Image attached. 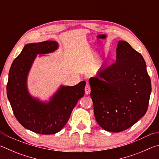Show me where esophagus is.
Segmentation results:
<instances>
[{"label":"esophagus","instance_id":"obj_1","mask_svg":"<svg viewBox=\"0 0 159 159\" xmlns=\"http://www.w3.org/2000/svg\"><path fill=\"white\" fill-rule=\"evenodd\" d=\"M85 93L86 95H88L90 93V86L89 84H86L85 87Z\"/></svg>","mask_w":159,"mask_h":159}]
</instances>
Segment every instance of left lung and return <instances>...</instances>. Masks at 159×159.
<instances>
[{
	"label": "left lung",
	"mask_w": 159,
	"mask_h": 159,
	"mask_svg": "<svg viewBox=\"0 0 159 159\" xmlns=\"http://www.w3.org/2000/svg\"><path fill=\"white\" fill-rule=\"evenodd\" d=\"M146 67L141 54L120 41L115 62L102 66L89 79L94 114L101 128L119 133L146 114L152 92Z\"/></svg>",
	"instance_id": "obj_1"
}]
</instances>
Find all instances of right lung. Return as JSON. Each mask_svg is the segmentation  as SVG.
Masks as SVG:
<instances>
[{
	"label": "right lung",
	"instance_id": "add662e5",
	"mask_svg": "<svg viewBox=\"0 0 159 159\" xmlns=\"http://www.w3.org/2000/svg\"><path fill=\"white\" fill-rule=\"evenodd\" d=\"M57 47V43L52 41L26 45L9 71L7 95L15 116L23 127L36 133L51 134L60 131L85 94L86 82L83 80L74 86H61L47 104L29 95L26 77L36 55L52 52Z\"/></svg>",
	"mask_w": 159,
	"mask_h": 159
}]
</instances>
